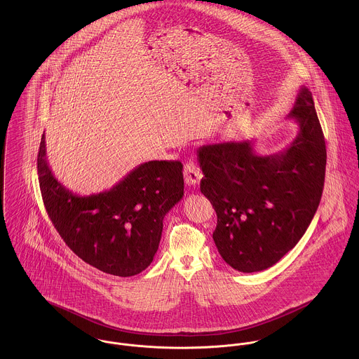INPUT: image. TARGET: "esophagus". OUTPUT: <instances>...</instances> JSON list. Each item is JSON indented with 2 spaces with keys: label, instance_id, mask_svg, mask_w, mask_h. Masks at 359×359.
I'll use <instances>...</instances> for the list:
<instances>
[{
  "label": "esophagus",
  "instance_id": "esophagus-1",
  "mask_svg": "<svg viewBox=\"0 0 359 359\" xmlns=\"http://www.w3.org/2000/svg\"><path fill=\"white\" fill-rule=\"evenodd\" d=\"M183 175H184V182H186L189 186L198 184V183L201 182V179H202V172H201L199 166L196 165L191 160L184 164Z\"/></svg>",
  "mask_w": 359,
  "mask_h": 359
}]
</instances>
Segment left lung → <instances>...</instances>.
I'll use <instances>...</instances> for the list:
<instances>
[{
    "label": "left lung",
    "mask_w": 359,
    "mask_h": 359,
    "mask_svg": "<svg viewBox=\"0 0 359 359\" xmlns=\"http://www.w3.org/2000/svg\"><path fill=\"white\" fill-rule=\"evenodd\" d=\"M288 118L299 131L283 150L259 156L252 140L199 147L201 193L213 205V241L233 269L252 273L301 241L321 201L327 149L311 93L302 86Z\"/></svg>",
    "instance_id": "obj_1"
}]
</instances>
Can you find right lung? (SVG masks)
<instances>
[{"label":"right lung","instance_id":"obj_1","mask_svg":"<svg viewBox=\"0 0 359 359\" xmlns=\"http://www.w3.org/2000/svg\"><path fill=\"white\" fill-rule=\"evenodd\" d=\"M39 189L57 232L79 258L113 276H135L158 250L166 213L183 198L180 161H149L111 190L81 196L65 189L38 151Z\"/></svg>","mask_w":359,"mask_h":359}]
</instances>
